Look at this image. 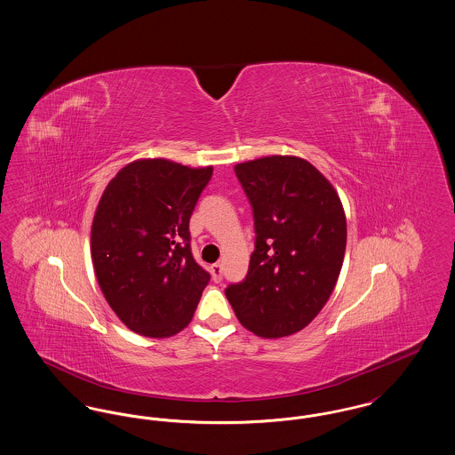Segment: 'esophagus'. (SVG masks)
<instances>
[{
  "label": "esophagus",
  "instance_id": "obj_1",
  "mask_svg": "<svg viewBox=\"0 0 455 455\" xmlns=\"http://www.w3.org/2000/svg\"><path fill=\"white\" fill-rule=\"evenodd\" d=\"M212 276H213V282L220 283L221 282V276H223V269H221V264H213L212 266Z\"/></svg>",
  "mask_w": 455,
  "mask_h": 455
}]
</instances>
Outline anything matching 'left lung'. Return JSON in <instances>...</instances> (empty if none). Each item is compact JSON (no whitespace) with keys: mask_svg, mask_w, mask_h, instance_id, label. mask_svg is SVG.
Segmentation results:
<instances>
[{"mask_svg":"<svg viewBox=\"0 0 455 455\" xmlns=\"http://www.w3.org/2000/svg\"><path fill=\"white\" fill-rule=\"evenodd\" d=\"M254 213L256 249L225 295L240 324L278 339L302 331L329 300L347 249V217L332 184L299 156L235 165Z\"/></svg>","mask_w":455,"mask_h":455,"instance_id":"obj_1","label":"left lung"}]
</instances>
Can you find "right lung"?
<instances>
[{"mask_svg":"<svg viewBox=\"0 0 455 455\" xmlns=\"http://www.w3.org/2000/svg\"><path fill=\"white\" fill-rule=\"evenodd\" d=\"M212 173L143 158L116 173L99 201L90 238L95 276L116 315L141 336L182 331L210 282L191 252L189 220Z\"/></svg>","mask_w":455,"mask_h":455,"instance_id":"right-lung-1","label":"right lung"}]
</instances>
